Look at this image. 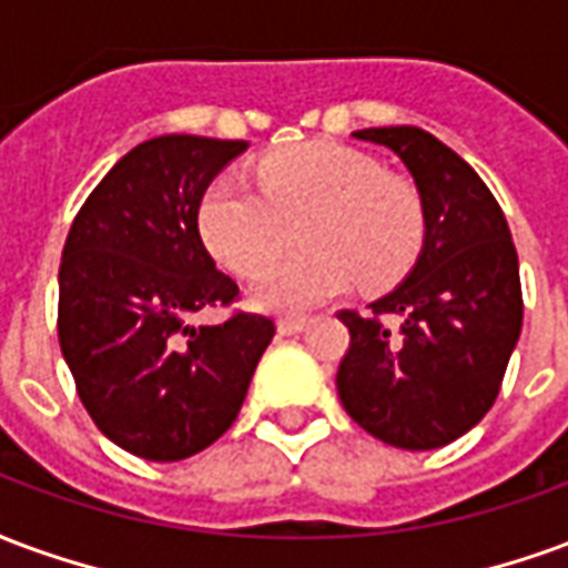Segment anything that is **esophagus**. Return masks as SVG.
<instances>
[{
  "label": "esophagus",
  "instance_id": "obj_1",
  "mask_svg": "<svg viewBox=\"0 0 568 568\" xmlns=\"http://www.w3.org/2000/svg\"><path fill=\"white\" fill-rule=\"evenodd\" d=\"M305 326H308V321H305V317H281L278 333L281 335H296V333H302Z\"/></svg>",
  "mask_w": 568,
  "mask_h": 568
}]
</instances>
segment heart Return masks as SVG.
Listing matches in <instances>:
<instances>
[{"instance_id":"b5f03b06","label":"heart","mask_w":568,"mask_h":568,"mask_svg":"<svg viewBox=\"0 0 568 568\" xmlns=\"http://www.w3.org/2000/svg\"><path fill=\"white\" fill-rule=\"evenodd\" d=\"M260 190L214 178L199 199V233L223 266L251 275L300 230L305 247L268 263L254 281L256 308L296 314L357 278L387 290L415 266L424 202L403 175L335 142H308L266 156Z\"/></svg>"}]
</instances>
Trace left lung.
<instances>
[{"label": "left lung", "mask_w": 568, "mask_h": 568, "mask_svg": "<svg viewBox=\"0 0 568 568\" xmlns=\"http://www.w3.org/2000/svg\"><path fill=\"white\" fill-rule=\"evenodd\" d=\"M390 148L424 202V247L408 278L338 312L351 347L335 387L345 412L393 448L433 450L478 424L520 338L517 251L494 193L463 156L417 126L357 130Z\"/></svg>", "instance_id": "1"}]
</instances>
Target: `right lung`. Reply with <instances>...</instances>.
Instances as JSON below:
<instances>
[{"label": "right lung", "instance_id": "1", "mask_svg": "<svg viewBox=\"0 0 568 568\" xmlns=\"http://www.w3.org/2000/svg\"><path fill=\"white\" fill-rule=\"evenodd\" d=\"M247 142L160 135L132 148L78 211L60 263V347L102 436L153 463L205 450L233 426L275 324L239 300L199 235V199Z\"/></svg>", "mask_w": 568, "mask_h": 568}]
</instances>
